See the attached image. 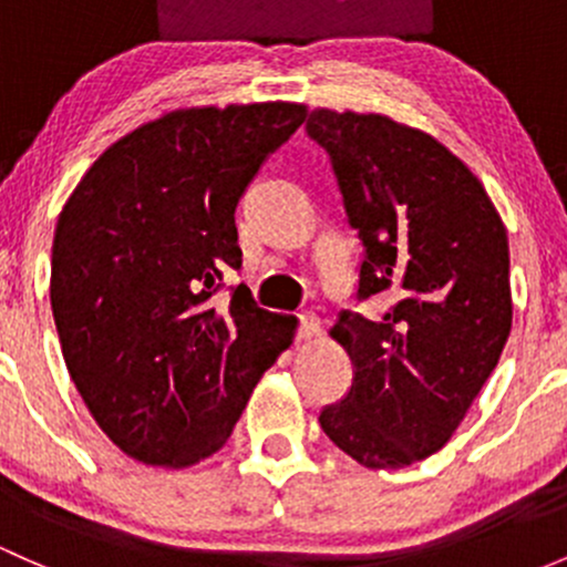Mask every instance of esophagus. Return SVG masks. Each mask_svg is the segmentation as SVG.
I'll return each mask as SVG.
<instances>
[{"instance_id": "esophagus-1", "label": "esophagus", "mask_w": 567, "mask_h": 567, "mask_svg": "<svg viewBox=\"0 0 567 567\" xmlns=\"http://www.w3.org/2000/svg\"><path fill=\"white\" fill-rule=\"evenodd\" d=\"M321 330V321L316 319L313 313H302L300 316V324H297V343H306V340H313L316 334Z\"/></svg>"}]
</instances>
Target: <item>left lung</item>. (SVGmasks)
I'll use <instances>...</instances> for the list:
<instances>
[{
    "label": "left lung",
    "mask_w": 567,
    "mask_h": 567,
    "mask_svg": "<svg viewBox=\"0 0 567 567\" xmlns=\"http://www.w3.org/2000/svg\"><path fill=\"white\" fill-rule=\"evenodd\" d=\"M306 132L362 240L357 300H392L375 321L354 310L334 321L354 379L319 424L359 465L405 467L452 437L497 368L514 313L508 235L481 181L435 137L327 107Z\"/></svg>",
    "instance_id": "8db88e82"
}]
</instances>
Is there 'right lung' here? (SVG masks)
I'll return each instance as SVG.
<instances>
[{
    "mask_svg": "<svg viewBox=\"0 0 567 567\" xmlns=\"http://www.w3.org/2000/svg\"><path fill=\"white\" fill-rule=\"evenodd\" d=\"M306 105L188 107L113 143L66 199L53 235L51 308L75 389L132 460L186 467L227 443L297 319L246 286L235 208Z\"/></svg>",
    "mask_w": 567,
    "mask_h": 567,
    "instance_id": "1",
    "label": "right lung"
}]
</instances>
